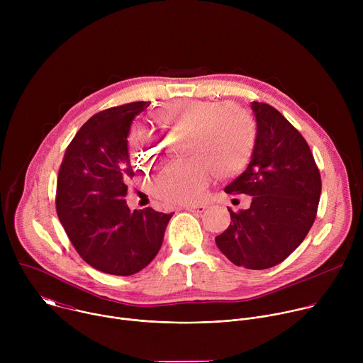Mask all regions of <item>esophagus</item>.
Returning a JSON list of instances; mask_svg holds the SVG:
<instances>
[{"instance_id": "1", "label": "esophagus", "mask_w": 363, "mask_h": 363, "mask_svg": "<svg viewBox=\"0 0 363 363\" xmlns=\"http://www.w3.org/2000/svg\"><path fill=\"white\" fill-rule=\"evenodd\" d=\"M185 210L189 211V213H195V214H202L205 213L206 206L205 205H201V203H196V205H186Z\"/></svg>"}]
</instances>
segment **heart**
Segmentation results:
<instances>
[{
    "label": "heart",
    "mask_w": 363,
    "mask_h": 363,
    "mask_svg": "<svg viewBox=\"0 0 363 363\" xmlns=\"http://www.w3.org/2000/svg\"><path fill=\"white\" fill-rule=\"evenodd\" d=\"M153 122L165 133L189 132L186 153L191 160L169 164L155 179L158 195L174 203L199 201L214 169L220 177L241 172L250 162L255 145V122L251 113L234 103L203 99H179L153 115ZM158 140L135 133L130 157L139 167L160 160Z\"/></svg>",
    "instance_id": "heart-1"
}]
</instances>
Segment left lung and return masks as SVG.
<instances>
[{
  "label": "left lung",
  "mask_w": 363,
  "mask_h": 363,
  "mask_svg": "<svg viewBox=\"0 0 363 363\" xmlns=\"http://www.w3.org/2000/svg\"><path fill=\"white\" fill-rule=\"evenodd\" d=\"M255 145L247 169L225 186L251 196L248 210L231 211L230 227L216 237L235 266L264 270L277 266L312 228L322 192L319 168L300 132L273 106L252 101Z\"/></svg>",
  "instance_id": "obj_1"
}]
</instances>
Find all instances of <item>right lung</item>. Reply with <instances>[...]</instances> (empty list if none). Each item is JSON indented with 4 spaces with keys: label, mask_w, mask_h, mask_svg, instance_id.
<instances>
[{
    "label": "right lung",
    "mask_w": 363,
    "mask_h": 363,
    "mask_svg": "<svg viewBox=\"0 0 363 363\" xmlns=\"http://www.w3.org/2000/svg\"><path fill=\"white\" fill-rule=\"evenodd\" d=\"M150 105L133 101L93 115L66 149L59 169L56 208L73 247L93 269L130 276L158 254L172 214L130 211L128 152L132 121Z\"/></svg>",
    "instance_id": "obj_1"
}]
</instances>
